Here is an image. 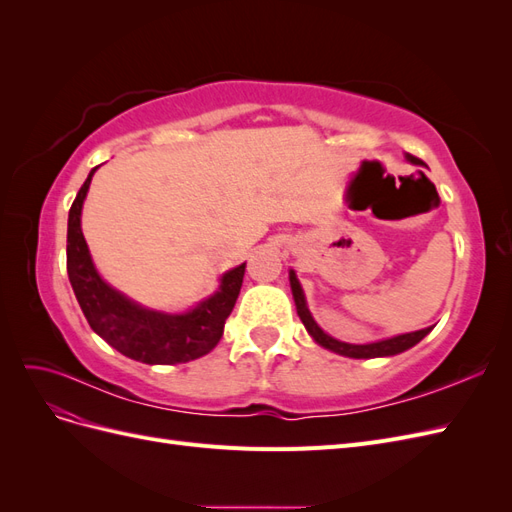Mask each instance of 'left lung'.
Segmentation results:
<instances>
[{
	"label": "left lung",
	"instance_id": "obj_1",
	"mask_svg": "<svg viewBox=\"0 0 512 512\" xmlns=\"http://www.w3.org/2000/svg\"><path fill=\"white\" fill-rule=\"evenodd\" d=\"M406 160L412 162V164H416V166H425L423 160H418V158L410 156V153H406ZM290 288H292L294 305H297V314H299L301 322L305 324L307 333L316 339V344H320L322 348H327V350H331V352L350 356V359H376V356H393V354H399V352H404V350L416 346V344L421 342V339L431 331V327H427V329L414 331V333L397 335V337H389V339H380V342H374V344H346V342H339V339H335V337L324 333V331L318 327V324H316V320L312 318V314H309L303 288H301V284H299V280H297V275H294V271H290Z\"/></svg>",
	"mask_w": 512,
	"mask_h": 512
}]
</instances>
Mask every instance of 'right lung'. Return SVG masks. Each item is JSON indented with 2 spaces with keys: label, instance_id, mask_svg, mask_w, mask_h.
Returning a JSON list of instances; mask_svg holds the SVG:
<instances>
[{
  "label": "right lung",
  "instance_id": "obj_1",
  "mask_svg": "<svg viewBox=\"0 0 512 512\" xmlns=\"http://www.w3.org/2000/svg\"><path fill=\"white\" fill-rule=\"evenodd\" d=\"M96 170L98 166L91 168L70 207L66 247L70 284L89 327L123 356L147 365L188 363L211 352L222 339L226 318L237 303L245 262L226 271L220 288L183 314L153 312L130 301L98 275L81 230V211Z\"/></svg>",
  "mask_w": 512,
  "mask_h": 512
}]
</instances>
